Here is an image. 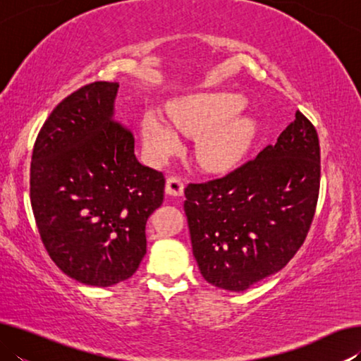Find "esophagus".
<instances>
[{"mask_svg": "<svg viewBox=\"0 0 361 361\" xmlns=\"http://www.w3.org/2000/svg\"><path fill=\"white\" fill-rule=\"evenodd\" d=\"M183 191H185V183H183L180 176H170V178H167L166 192L169 195L176 197V195H181Z\"/></svg>", "mask_w": 361, "mask_h": 361, "instance_id": "34e87169", "label": "esophagus"}]
</instances>
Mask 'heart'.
I'll use <instances>...</instances> for the list:
<instances>
[{
    "label": "heart",
    "instance_id": "b5f03b06",
    "mask_svg": "<svg viewBox=\"0 0 361 361\" xmlns=\"http://www.w3.org/2000/svg\"><path fill=\"white\" fill-rule=\"evenodd\" d=\"M245 100L232 92H205L181 97L169 108V119L149 111L142 121L145 148L152 161L164 162L181 148L180 133L199 135L195 159L210 170L235 166L245 156L258 132L256 122L243 113Z\"/></svg>",
    "mask_w": 361,
    "mask_h": 361
}]
</instances>
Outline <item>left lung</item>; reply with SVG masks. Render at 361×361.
I'll return each mask as SVG.
<instances>
[{
	"label": "left lung",
	"mask_w": 361,
	"mask_h": 361,
	"mask_svg": "<svg viewBox=\"0 0 361 361\" xmlns=\"http://www.w3.org/2000/svg\"><path fill=\"white\" fill-rule=\"evenodd\" d=\"M320 188V145L301 111L253 161L185 189L192 255L207 282L243 291L302 245Z\"/></svg>",
	"instance_id": "8db88e82"
}]
</instances>
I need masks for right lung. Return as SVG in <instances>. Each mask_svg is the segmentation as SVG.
<instances>
[{
  "mask_svg": "<svg viewBox=\"0 0 361 361\" xmlns=\"http://www.w3.org/2000/svg\"><path fill=\"white\" fill-rule=\"evenodd\" d=\"M119 82L97 81L54 108L36 138L30 199L41 240L66 276L111 286L146 253V221L164 202V175L138 162L116 119Z\"/></svg>",
  "mask_w": 361,
  "mask_h": 361,
  "instance_id": "1",
  "label": "right lung"
}]
</instances>
